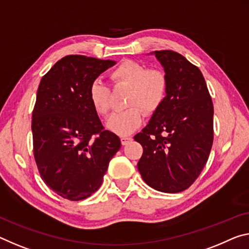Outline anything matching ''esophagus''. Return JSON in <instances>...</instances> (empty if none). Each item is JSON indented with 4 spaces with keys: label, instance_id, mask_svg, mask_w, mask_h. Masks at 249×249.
Masks as SVG:
<instances>
[{
    "label": "esophagus",
    "instance_id": "obj_1",
    "mask_svg": "<svg viewBox=\"0 0 249 249\" xmlns=\"http://www.w3.org/2000/svg\"><path fill=\"white\" fill-rule=\"evenodd\" d=\"M133 139L132 137H128V136H122L121 137V142H122V145H127L129 142H132Z\"/></svg>",
    "mask_w": 249,
    "mask_h": 249
}]
</instances>
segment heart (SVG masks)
I'll return each mask as SVG.
<instances>
[{
  "label": "heart",
  "mask_w": 249,
  "mask_h": 249,
  "mask_svg": "<svg viewBox=\"0 0 249 249\" xmlns=\"http://www.w3.org/2000/svg\"><path fill=\"white\" fill-rule=\"evenodd\" d=\"M110 78L115 84L131 88L128 106L133 107L114 113L106 126L121 136H127L141 126L144 112L154 113L163 103L167 90L165 74L159 70H148L142 63L125 60L110 72ZM89 100L94 110L105 116L109 110V89L101 81H94L89 89Z\"/></svg>",
  "instance_id": "heart-1"
}]
</instances>
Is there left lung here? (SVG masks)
Returning a JSON list of instances; mask_svg holds the SVG:
<instances>
[{"mask_svg": "<svg viewBox=\"0 0 249 249\" xmlns=\"http://www.w3.org/2000/svg\"><path fill=\"white\" fill-rule=\"evenodd\" d=\"M164 69L167 90L134 140L143 146L137 164L148 186L163 193L188 188L206 164L214 139V106L202 72L173 51L152 52Z\"/></svg>", "mask_w": 249, "mask_h": 249, "instance_id": "1", "label": "left lung"}]
</instances>
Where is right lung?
Here are the masks:
<instances>
[{
  "mask_svg": "<svg viewBox=\"0 0 249 249\" xmlns=\"http://www.w3.org/2000/svg\"><path fill=\"white\" fill-rule=\"evenodd\" d=\"M116 64L68 55L42 77L32 115L33 149L39 174L51 189L82 200L103 181L121 140L104 129L89 100L92 83Z\"/></svg>",
  "mask_w": 249,
  "mask_h": 249,
  "instance_id": "1",
  "label": "right lung"
}]
</instances>
